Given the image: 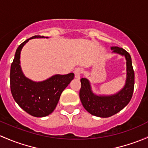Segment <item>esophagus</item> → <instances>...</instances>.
Returning <instances> with one entry per match:
<instances>
[{
    "label": "esophagus",
    "instance_id": "34e87169",
    "mask_svg": "<svg viewBox=\"0 0 148 148\" xmlns=\"http://www.w3.org/2000/svg\"><path fill=\"white\" fill-rule=\"evenodd\" d=\"M83 73V69L82 68H77L74 70V76H75V78L79 79L81 77V74Z\"/></svg>",
    "mask_w": 148,
    "mask_h": 148
}]
</instances>
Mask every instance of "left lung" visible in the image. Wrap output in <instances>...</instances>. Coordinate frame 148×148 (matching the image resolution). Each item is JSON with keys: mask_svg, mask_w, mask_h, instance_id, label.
<instances>
[{"mask_svg": "<svg viewBox=\"0 0 148 148\" xmlns=\"http://www.w3.org/2000/svg\"><path fill=\"white\" fill-rule=\"evenodd\" d=\"M111 49L115 53L125 56L127 61L126 83L121 91L113 96H98L91 91L88 79H81L79 97L82 105L88 113L98 117L108 118L121 111L130 102L134 90L135 73L130 54L121 47H111Z\"/></svg>", "mask_w": 148, "mask_h": 148, "instance_id": "1", "label": "left lung"}]
</instances>
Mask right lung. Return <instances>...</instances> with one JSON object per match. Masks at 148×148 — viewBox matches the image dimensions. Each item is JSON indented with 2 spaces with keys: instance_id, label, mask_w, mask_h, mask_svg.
<instances>
[{
  "instance_id": "obj_1",
  "label": "right lung",
  "mask_w": 148,
  "mask_h": 148,
  "mask_svg": "<svg viewBox=\"0 0 148 148\" xmlns=\"http://www.w3.org/2000/svg\"><path fill=\"white\" fill-rule=\"evenodd\" d=\"M35 37L44 36L30 37L17 49L10 66V91L14 100L25 111L35 117H45L55 109L62 91L74 79V74H57L42 82H34L26 78L20 65L21 52L29 40Z\"/></svg>"
}]
</instances>
